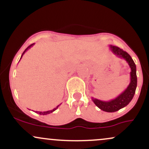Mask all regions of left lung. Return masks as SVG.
<instances>
[{
    "label": "left lung",
    "mask_w": 149,
    "mask_h": 149,
    "mask_svg": "<svg viewBox=\"0 0 149 149\" xmlns=\"http://www.w3.org/2000/svg\"><path fill=\"white\" fill-rule=\"evenodd\" d=\"M109 48L113 52V54H115L118 57L124 59L127 61L131 69L130 83L127 88L115 99L108 101V102H105V101H102L92 97V100L93 101L94 103L97 107L100 108L101 110L106 112L112 113L117 111L120 109L126 107L131 102L135 94V91H136V85H137V78H136V65H135L134 61L132 59L130 55L125 51H123L122 49L119 48L118 47H116V46L110 45Z\"/></svg>",
    "instance_id": "left-lung-1"
}]
</instances>
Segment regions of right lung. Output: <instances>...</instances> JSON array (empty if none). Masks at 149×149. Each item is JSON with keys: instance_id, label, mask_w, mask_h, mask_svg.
<instances>
[{"instance_id": "obj_1", "label": "right lung", "mask_w": 149, "mask_h": 149, "mask_svg": "<svg viewBox=\"0 0 149 149\" xmlns=\"http://www.w3.org/2000/svg\"><path fill=\"white\" fill-rule=\"evenodd\" d=\"M34 45V43H33V44H31V45H29V46L28 47H27L26 49H25L24 51V52L22 53V56H21V58H20V59H22V56L24 55V53L26 52L27 50H28L29 49H30L31 47H32V46H33ZM60 104H59V105H58L57 107L56 108H54V109H52V110H50V111H43V112H42V111H36V113H38V114H40V115H47V114H49V113H52L53 111H54L56 110V109H58V107H59V106H60Z\"/></svg>"}]
</instances>
